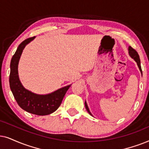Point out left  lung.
<instances>
[{"mask_svg": "<svg viewBox=\"0 0 149 149\" xmlns=\"http://www.w3.org/2000/svg\"><path fill=\"white\" fill-rule=\"evenodd\" d=\"M128 50H129V54H130V56L132 57V58L134 59V61H136V62L137 63V65H138V67H139V69L140 71V72H141L142 75V69H141V65H140V57H139V55H138V52L135 50V49L134 48H132V47L130 46L128 48ZM85 108H86V110L88 111V112L90 114L91 116H92V114H91L90 110H89L88 109V106H87V104L86 102H85Z\"/></svg>", "mask_w": 149, "mask_h": 149, "instance_id": "obj_1", "label": "left lung"}]
</instances>
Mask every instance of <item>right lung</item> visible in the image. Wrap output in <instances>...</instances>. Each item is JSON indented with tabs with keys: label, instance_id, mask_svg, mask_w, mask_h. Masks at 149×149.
Wrapping results in <instances>:
<instances>
[{
	"label": "right lung",
	"instance_id": "obj_1",
	"mask_svg": "<svg viewBox=\"0 0 149 149\" xmlns=\"http://www.w3.org/2000/svg\"><path fill=\"white\" fill-rule=\"evenodd\" d=\"M35 37L26 39L17 47L10 64L9 84L15 100L22 109L31 114L44 116L52 114L58 108L71 85L63 87L47 95L35 94L22 86L19 81L17 71L19 60L24 48Z\"/></svg>",
	"mask_w": 149,
	"mask_h": 149
}]
</instances>
